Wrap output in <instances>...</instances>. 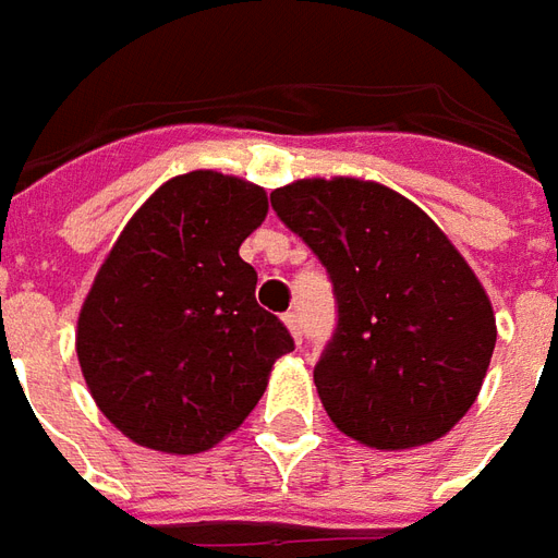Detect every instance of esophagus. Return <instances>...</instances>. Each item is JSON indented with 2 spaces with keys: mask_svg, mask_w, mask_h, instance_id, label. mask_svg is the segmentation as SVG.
<instances>
[{
  "mask_svg": "<svg viewBox=\"0 0 558 558\" xmlns=\"http://www.w3.org/2000/svg\"><path fill=\"white\" fill-rule=\"evenodd\" d=\"M283 323H287V328H290L292 338L302 343V319H299V314H295V311H290V314H283Z\"/></svg>",
  "mask_w": 558,
  "mask_h": 558,
  "instance_id": "esophagus-1",
  "label": "esophagus"
}]
</instances>
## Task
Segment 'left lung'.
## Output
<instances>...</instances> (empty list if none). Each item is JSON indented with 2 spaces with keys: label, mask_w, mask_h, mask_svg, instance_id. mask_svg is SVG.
<instances>
[{
  "label": "left lung",
  "mask_w": 558,
  "mask_h": 558,
  "mask_svg": "<svg viewBox=\"0 0 558 558\" xmlns=\"http://www.w3.org/2000/svg\"><path fill=\"white\" fill-rule=\"evenodd\" d=\"M326 266L338 326L314 367L328 418L374 448L439 439L475 403L496 319L454 244L407 196L359 179L271 194Z\"/></svg>",
  "instance_id": "obj_1"
}]
</instances>
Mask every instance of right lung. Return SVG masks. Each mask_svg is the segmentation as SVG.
Masks as SVG:
<instances>
[{"instance_id":"1","label":"right lung","mask_w":558,"mask_h":558,"mask_svg":"<svg viewBox=\"0 0 558 558\" xmlns=\"http://www.w3.org/2000/svg\"><path fill=\"white\" fill-rule=\"evenodd\" d=\"M268 199L232 175H175L113 244L77 323L92 398L134 442L196 454L242 424L295 340L256 304L239 247Z\"/></svg>"}]
</instances>
